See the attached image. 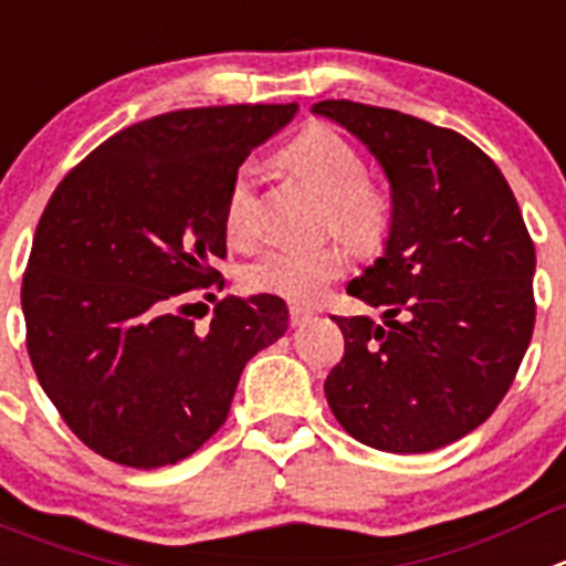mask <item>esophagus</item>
Listing matches in <instances>:
<instances>
[{
	"instance_id": "esophagus-1",
	"label": "esophagus",
	"mask_w": 566,
	"mask_h": 566,
	"mask_svg": "<svg viewBox=\"0 0 566 566\" xmlns=\"http://www.w3.org/2000/svg\"><path fill=\"white\" fill-rule=\"evenodd\" d=\"M311 317H314V314H311L308 308H300V305H292V308H289V323H292V328H300V325L308 323Z\"/></svg>"
}]
</instances>
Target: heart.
Segmentation results:
<instances>
[{
  "instance_id": "1",
  "label": "heart",
  "mask_w": 566,
  "mask_h": 566,
  "mask_svg": "<svg viewBox=\"0 0 566 566\" xmlns=\"http://www.w3.org/2000/svg\"><path fill=\"white\" fill-rule=\"evenodd\" d=\"M283 163L303 176L325 201L328 227L359 252H373L385 243L392 221L390 196L367 181V163L356 145L334 128L314 126L300 134ZM255 205V170L241 165L232 174L224 201V224L230 235L247 238L252 230ZM347 258L336 243L317 247H272L247 266V286L252 292L274 294L289 303H314L331 280L339 277Z\"/></svg>"
}]
</instances>
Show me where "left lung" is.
<instances>
[{"mask_svg": "<svg viewBox=\"0 0 566 566\" xmlns=\"http://www.w3.org/2000/svg\"><path fill=\"white\" fill-rule=\"evenodd\" d=\"M311 112L376 157L392 205L385 252L347 283L381 323L334 317L345 356L325 398L359 443L432 452L480 427L520 370L536 249L502 170L463 134L350 101Z\"/></svg>", "mask_w": 566, "mask_h": 566, "instance_id": "obj_1", "label": "left lung"}]
</instances>
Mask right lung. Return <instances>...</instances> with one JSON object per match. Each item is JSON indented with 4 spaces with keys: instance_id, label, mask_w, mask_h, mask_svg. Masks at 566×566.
Instances as JSON below:
<instances>
[{
    "instance_id": "right-lung-1",
    "label": "right lung",
    "mask_w": 566,
    "mask_h": 566,
    "mask_svg": "<svg viewBox=\"0 0 566 566\" xmlns=\"http://www.w3.org/2000/svg\"><path fill=\"white\" fill-rule=\"evenodd\" d=\"M294 114V103L159 114L97 145L44 207L22 283L28 354L101 458L159 469L193 454L227 421L247 361L286 334L274 294L221 300L207 331L181 303L221 286L210 261L227 255L232 174Z\"/></svg>"
}]
</instances>
